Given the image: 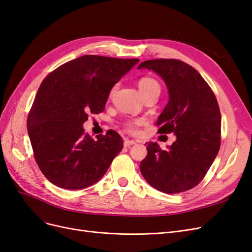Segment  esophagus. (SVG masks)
I'll return each instance as SVG.
<instances>
[{
    "instance_id": "34e87169",
    "label": "esophagus",
    "mask_w": 252,
    "mask_h": 252,
    "mask_svg": "<svg viewBox=\"0 0 252 252\" xmlns=\"http://www.w3.org/2000/svg\"><path fill=\"white\" fill-rule=\"evenodd\" d=\"M134 144H136V141H134V140H125V142H124V146L125 147H130L131 145H134Z\"/></svg>"
}]
</instances>
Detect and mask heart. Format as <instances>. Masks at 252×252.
<instances>
[{
    "label": "heart",
    "instance_id": "obj_1",
    "mask_svg": "<svg viewBox=\"0 0 252 252\" xmlns=\"http://www.w3.org/2000/svg\"><path fill=\"white\" fill-rule=\"evenodd\" d=\"M138 86H139V89H140L141 94H142L143 95H145L146 94L150 93L151 90H154V89H156V88H159L158 83L155 79L148 78V77L142 78V79L139 81V83H138ZM113 91H114V88L111 90V94L113 93ZM140 123H141L140 121L133 122V123H129V124L127 125L128 130L133 131L135 125H138V124H140Z\"/></svg>",
    "mask_w": 252,
    "mask_h": 252
}]
</instances>
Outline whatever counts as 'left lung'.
Instances as JSON below:
<instances>
[{
  "instance_id": "8db88e82",
  "label": "left lung",
  "mask_w": 252,
  "mask_h": 252,
  "mask_svg": "<svg viewBox=\"0 0 252 252\" xmlns=\"http://www.w3.org/2000/svg\"><path fill=\"white\" fill-rule=\"evenodd\" d=\"M138 69L158 74L168 90V103L159 114V133L177 136L163 150L147 145L140 164L144 179L164 193H179L196 186L215 161L220 145V112L208 84L193 67L179 60L158 59L141 63Z\"/></svg>"
}]
</instances>
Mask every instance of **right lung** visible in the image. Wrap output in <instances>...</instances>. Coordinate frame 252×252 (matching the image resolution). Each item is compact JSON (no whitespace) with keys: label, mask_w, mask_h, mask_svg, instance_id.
I'll use <instances>...</instances> for the list:
<instances>
[{"label":"right lung","mask_w":252,"mask_h":252,"mask_svg":"<svg viewBox=\"0 0 252 252\" xmlns=\"http://www.w3.org/2000/svg\"><path fill=\"white\" fill-rule=\"evenodd\" d=\"M138 59L83 56L61 65L37 90L27 120L35 161L50 183L77 190L100 181L123 148L109 130L94 140L83 124L88 112L105 109L112 87L139 63Z\"/></svg>","instance_id":"1"}]
</instances>
